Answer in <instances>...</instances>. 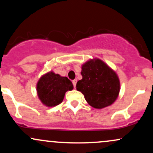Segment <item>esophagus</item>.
Masks as SVG:
<instances>
[{
    "mask_svg": "<svg viewBox=\"0 0 153 153\" xmlns=\"http://www.w3.org/2000/svg\"><path fill=\"white\" fill-rule=\"evenodd\" d=\"M76 83H77V80L76 79H75V80H73V86H74V88H75V86H76Z\"/></svg>",
    "mask_w": 153,
    "mask_h": 153,
    "instance_id": "1",
    "label": "esophagus"
}]
</instances>
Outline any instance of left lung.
Masks as SVG:
<instances>
[{
    "label": "left lung",
    "instance_id": "obj_1",
    "mask_svg": "<svg viewBox=\"0 0 153 153\" xmlns=\"http://www.w3.org/2000/svg\"><path fill=\"white\" fill-rule=\"evenodd\" d=\"M82 78L76 84L77 91L95 108L110 106L117 100L120 91L118 75L101 59H89L82 65Z\"/></svg>",
    "mask_w": 153,
    "mask_h": 153
}]
</instances>
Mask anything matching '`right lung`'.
I'll return each mask as SVG.
<instances>
[{"label":"right lung","mask_w":153,"mask_h":153,"mask_svg":"<svg viewBox=\"0 0 153 153\" xmlns=\"http://www.w3.org/2000/svg\"><path fill=\"white\" fill-rule=\"evenodd\" d=\"M73 89V85L69 79L52 71L43 75L36 84L39 99L48 107L55 106L62 103L65 93Z\"/></svg>","instance_id":"add662e5"}]
</instances>
